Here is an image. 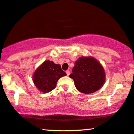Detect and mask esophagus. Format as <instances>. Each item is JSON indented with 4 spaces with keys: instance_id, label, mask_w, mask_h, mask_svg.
<instances>
[{
    "instance_id": "esophagus-1",
    "label": "esophagus",
    "mask_w": 134,
    "mask_h": 134,
    "mask_svg": "<svg viewBox=\"0 0 134 134\" xmlns=\"http://www.w3.org/2000/svg\"><path fill=\"white\" fill-rule=\"evenodd\" d=\"M66 74H67V76H69V75H70V70H67V71H66Z\"/></svg>"
}]
</instances>
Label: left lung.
I'll use <instances>...</instances> for the list:
<instances>
[{"mask_svg": "<svg viewBox=\"0 0 134 134\" xmlns=\"http://www.w3.org/2000/svg\"><path fill=\"white\" fill-rule=\"evenodd\" d=\"M69 77L74 81L77 90L84 94L96 92L105 82L103 67L92 57H82L77 60Z\"/></svg>", "mask_w": 134, "mask_h": 134, "instance_id": "left-lung-1", "label": "left lung"}]
</instances>
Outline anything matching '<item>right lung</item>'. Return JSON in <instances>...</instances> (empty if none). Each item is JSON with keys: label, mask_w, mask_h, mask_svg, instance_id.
Returning <instances> with one entry per match:
<instances>
[{"label": "right lung", "mask_w": 134, "mask_h": 134, "mask_svg": "<svg viewBox=\"0 0 134 134\" xmlns=\"http://www.w3.org/2000/svg\"><path fill=\"white\" fill-rule=\"evenodd\" d=\"M66 75L59 64L46 60L34 72L33 80L38 90L46 93L54 90L58 80Z\"/></svg>", "instance_id": "obj_1"}]
</instances>
